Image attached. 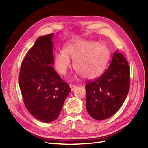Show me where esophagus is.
<instances>
[{"instance_id": "obj_1", "label": "esophagus", "mask_w": 148, "mask_h": 148, "mask_svg": "<svg viewBox=\"0 0 148 148\" xmlns=\"http://www.w3.org/2000/svg\"><path fill=\"white\" fill-rule=\"evenodd\" d=\"M70 88L71 91H73L76 88V85H75V84H70Z\"/></svg>"}]
</instances>
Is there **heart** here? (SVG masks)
Here are the masks:
<instances>
[{
    "instance_id": "heart-1",
    "label": "heart",
    "mask_w": 148,
    "mask_h": 148,
    "mask_svg": "<svg viewBox=\"0 0 148 148\" xmlns=\"http://www.w3.org/2000/svg\"><path fill=\"white\" fill-rule=\"evenodd\" d=\"M110 56L104 43L76 40L65 44L64 51L55 53V65L60 74L65 75L74 60V68L84 79H94L101 75Z\"/></svg>"
}]
</instances>
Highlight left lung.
I'll return each mask as SVG.
<instances>
[{
  "label": "left lung",
  "mask_w": 148,
  "mask_h": 148,
  "mask_svg": "<svg viewBox=\"0 0 148 148\" xmlns=\"http://www.w3.org/2000/svg\"><path fill=\"white\" fill-rule=\"evenodd\" d=\"M130 67L121 53H114L109 68L101 76L85 86L86 108L97 120L114 115L126 99L130 89Z\"/></svg>",
  "instance_id": "1"
}]
</instances>
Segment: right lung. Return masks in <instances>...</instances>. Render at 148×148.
<instances>
[{
  "label": "right lung",
  "mask_w": 148,
  "mask_h": 148,
  "mask_svg": "<svg viewBox=\"0 0 148 148\" xmlns=\"http://www.w3.org/2000/svg\"><path fill=\"white\" fill-rule=\"evenodd\" d=\"M53 33L39 37L21 63L19 84L28 111L43 122L58 117L66 97L69 84L56 73L53 65Z\"/></svg>",
  "instance_id": "obj_1"
}]
</instances>
